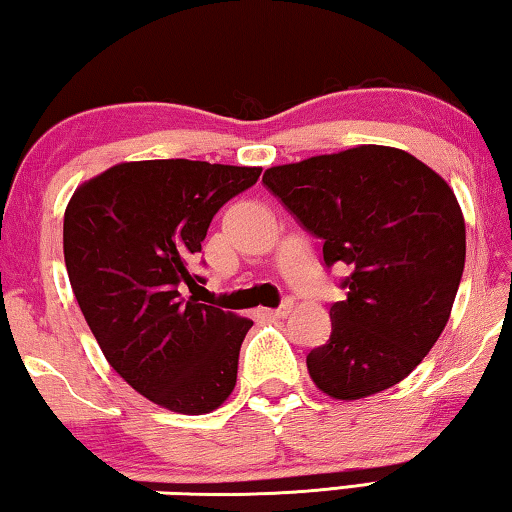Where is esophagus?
<instances>
[{
    "mask_svg": "<svg viewBox=\"0 0 512 512\" xmlns=\"http://www.w3.org/2000/svg\"><path fill=\"white\" fill-rule=\"evenodd\" d=\"M292 308H294V301L292 299H282V303L278 305V308L266 310V315H271V317H287L289 312H292Z\"/></svg>",
    "mask_w": 512,
    "mask_h": 512,
    "instance_id": "34e87169",
    "label": "esophagus"
}]
</instances>
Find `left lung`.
Listing matches in <instances>:
<instances>
[{
    "label": "left lung",
    "mask_w": 512,
    "mask_h": 512,
    "mask_svg": "<svg viewBox=\"0 0 512 512\" xmlns=\"http://www.w3.org/2000/svg\"><path fill=\"white\" fill-rule=\"evenodd\" d=\"M264 186L322 239L326 269L347 264L331 338L305 358L319 391L361 400L402 381L451 317L467 255L448 183L407 151L379 144L264 172Z\"/></svg>",
    "instance_id": "obj_1"
}]
</instances>
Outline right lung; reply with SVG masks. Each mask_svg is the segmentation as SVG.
<instances>
[{
	"instance_id": "obj_1",
	"label": "right lung",
	"mask_w": 512,
	"mask_h": 512,
	"mask_svg": "<svg viewBox=\"0 0 512 512\" xmlns=\"http://www.w3.org/2000/svg\"><path fill=\"white\" fill-rule=\"evenodd\" d=\"M262 167L204 160L114 165L75 190L64 213L73 294L105 358L137 393L179 414H209L236 384L253 322L186 296L213 216Z\"/></svg>"
}]
</instances>
